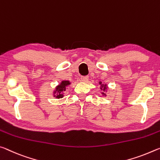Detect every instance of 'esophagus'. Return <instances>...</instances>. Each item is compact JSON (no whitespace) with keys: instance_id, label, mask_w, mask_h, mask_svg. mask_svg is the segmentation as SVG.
<instances>
[{"instance_id":"obj_1","label":"esophagus","mask_w":160,"mask_h":160,"mask_svg":"<svg viewBox=\"0 0 160 160\" xmlns=\"http://www.w3.org/2000/svg\"><path fill=\"white\" fill-rule=\"evenodd\" d=\"M88 79V77H87V76H84V77H81V80H82V82H87Z\"/></svg>"}]
</instances>
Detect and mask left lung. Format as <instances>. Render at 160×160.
I'll use <instances>...</instances> for the list:
<instances>
[{
	"instance_id": "obj_1",
	"label": "left lung",
	"mask_w": 160,
	"mask_h": 160,
	"mask_svg": "<svg viewBox=\"0 0 160 160\" xmlns=\"http://www.w3.org/2000/svg\"><path fill=\"white\" fill-rule=\"evenodd\" d=\"M99 84H101V90H103V91H106V89H107V88H106V84H102V82H99ZM102 94H104V95H106V93H104L103 92L102 93Z\"/></svg>"
}]
</instances>
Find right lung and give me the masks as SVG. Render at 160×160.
Here are the masks:
<instances>
[{
    "label": "right lung",
    "instance_id": "1",
    "mask_svg": "<svg viewBox=\"0 0 160 160\" xmlns=\"http://www.w3.org/2000/svg\"><path fill=\"white\" fill-rule=\"evenodd\" d=\"M70 84V82L69 81H62L61 83L56 87V90L54 91V93L55 94L57 93V95H54V97H56L57 98H63L64 96V94H63V92L66 91V87Z\"/></svg>",
    "mask_w": 160,
    "mask_h": 160
}]
</instances>
